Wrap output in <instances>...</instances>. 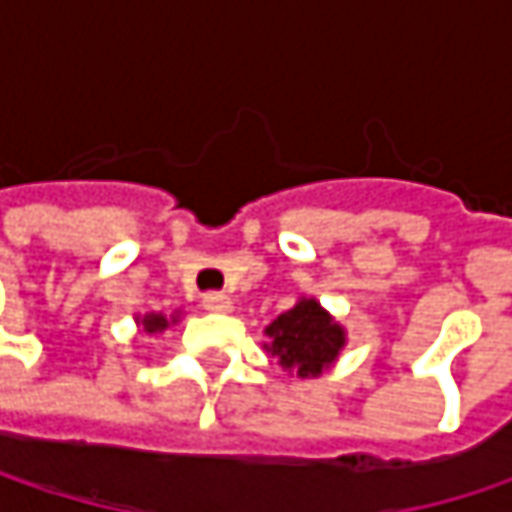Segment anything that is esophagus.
Returning <instances> with one entry per match:
<instances>
[{
  "instance_id": "1",
  "label": "esophagus",
  "mask_w": 512,
  "mask_h": 512,
  "mask_svg": "<svg viewBox=\"0 0 512 512\" xmlns=\"http://www.w3.org/2000/svg\"><path fill=\"white\" fill-rule=\"evenodd\" d=\"M201 305H204L210 314H228V311H231V296H225V293H219V290H210V293H204Z\"/></svg>"
}]
</instances>
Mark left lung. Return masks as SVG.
I'll use <instances>...</instances> for the list:
<instances>
[{"label": "left lung", "mask_w": 512, "mask_h": 512, "mask_svg": "<svg viewBox=\"0 0 512 512\" xmlns=\"http://www.w3.org/2000/svg\"><path fill=\"white\" fill-rule=\"evenodd\" d=\"M266 335L272 341L266 350L296 376H320L344 347V329L314 299H302L296 308L284 311L272 320Z\"/></svg>", "instance_id": "1"}]
</instances>
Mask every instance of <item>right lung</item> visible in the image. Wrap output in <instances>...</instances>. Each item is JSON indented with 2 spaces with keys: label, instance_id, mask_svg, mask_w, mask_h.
I'll return each instance as SVG.
<instances>
[{
  "label": "right lung",
  "instance_id": "right-lung-1",
  "mask_svg": "<svg viewBox=\"0 0 512 512\" xmlns=\"http://www.w3.org/2000/svg\"><path fill=\"white\" fill-rule=\"evenodd\" d=\"M142 326H145V332H162V329L168 326V320H165L162 314H148V317L142 320Z\"/></svg>",
  "mask_w": 512,
  "mask_h": 512
}]
</instances>
